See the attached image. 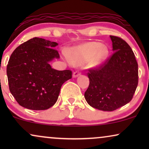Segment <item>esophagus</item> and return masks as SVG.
<instances>
[{
	"label": "esophagus",
	"instance_id": "1",
	"mask_svg": "<svg viewBox=\"0 0 149 149\" xmlns=\"http://www.w3.org/2000/svg\"><path fill=\"white\" fill-rule=\"evenodd\" d=\"M81 74V72H79V71H75V72H73V74H72V77H77L78 76H79V75Z\"/></svg>",
	"mask_w": 149,
	"mask_h": 149
}]
</instances>
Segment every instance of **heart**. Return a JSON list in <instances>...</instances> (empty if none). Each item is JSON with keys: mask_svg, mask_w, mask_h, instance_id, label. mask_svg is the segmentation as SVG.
<instances>
[{"mask_svg": "<svg viewBox=\"0 0 149 149\" xmlns=\"http://www.w3.org/2000/svg\"><path fill=\"white\" fill-rule=\"evenodd\" d=\"M108 53L107 48L100 43L91 42L75 47L67 57L73 64L83 65L89 62L91 66H97L104 60Z\"/></svg>", "mask_w": 149, "mask_h": 149, "instance_id": "obj_1", "label": "heart"}]
</instances>
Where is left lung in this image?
Segmentation results:
<instances>
[{
    "mask_svg": "<svg viewBox=\"0 0 149 149\" xmlns=\"http://www.w3.org/2000/svg\"><path fill=\"white\" fill-rule=\"evenodd\" d=\"M115 52L99 67L89 69V85L85 98L91 107L113 111L132 100L138 83V63L130 46L110 36Z\"/></svg>",
    "mask_w": 149,
    "mask_h": 149,
    "instance_id": "obj_1",
    "label": "left lung"
}]
</instances>
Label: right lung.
Masks as SVG:
<instances>
[{
    "mask_svg": "<svg viewBox=\"0 0 149 149\" xmlns=\"http://www.w3.org/2000/svg\"><path fill=\"white\" fill-rule=\"evenodd\" d=\"M34 37L14 50L7 66L10 92L20 106L34 111L47 110L58 100L63 83L72 78L70 70H57L49 62L59 58L58 45Z\"/></svg>",
    "mask_w": 149,
    "mask_h": 149,
    "instance_id": "add662e5",
    "label": "right lung"
}]
</instances>
